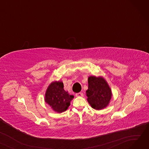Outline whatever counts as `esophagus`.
<instances>
[{
    "label": "esophagus",
    "mask_w": 149,
    "mask_h": 149,
    "mask_svg": "<svg viewBox=\"0 0 149 149\" xmlns=\"http://www.w3.org/2000/svg\"><path fill=\"white\" fill-rule=\"evenodd\" d=\"M75 96L77 97H83V92H79L75 94Z\"/></svg>",
    "instance_id": "obj_1"
}]
</instances>
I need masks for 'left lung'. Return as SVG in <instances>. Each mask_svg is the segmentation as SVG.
<instances>
[{"label":"left lung","instance_id":"left-lung-1","mask_svg":"<svg viewBox=\"0 0 149 149\" xmlns=\"http://www.w3.org/2000/svg\"><path fill=\"white\" fill-rule=\"evenodd\" d=\"M88 101L91 107L101 110L107 107L112 97V91L103 77L91 76L88 78Z\"/></svg>","mask_w":149,"mask_h":149}]
</instances>
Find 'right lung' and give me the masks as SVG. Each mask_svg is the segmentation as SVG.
<instances>
[{"instance_id": "1", "label": "right lung", "mask_w": 149, "mask_h": 149, "mask_svg": "<svg viewBox=\"0 0 149 149\" xmlns=\"http://www.w3.org/2000/svg\"><path fill=\"white\" fill-rule=\"evenodd\" d=\"M61 81L52 82L48 88L45 93V101L54 111L61 113L66 111L74 96L69 95L63 89Z\"/></svg>"}]
</instances>
